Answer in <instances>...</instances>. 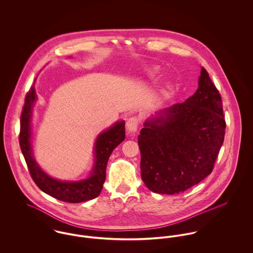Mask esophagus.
Returning a JSON list of instances; mask_svg holds the SVG:
<instances>
[{
    "instance_id": "1",
    "label": "esophagus",
    "mask_w": 253,
    "mask_h": 253,
    "mask_svg": "<svg viewBox=\"0 0 253 253\" xmlns=\"http://www.w3.org/2000/svg\"><path fill=\"white\" fill-rule=\"evenodd\" d=\"M138 125H139L138 119L136 117H131L126 121V130L129 133H134L138 128Z\"/></svg>"
}]
</instances>
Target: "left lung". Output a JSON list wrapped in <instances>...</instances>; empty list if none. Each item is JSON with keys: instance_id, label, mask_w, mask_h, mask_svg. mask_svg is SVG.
Instances as JSON below:
<instances>
[{"instance_id": "8db88e82", "label": "left lung", "mask_w": 253, "mask_h": 253, "mask_svg": "<svg viewBox=\"0 0 253 253\" xmlns=\"http://www.w3.org/2000/svg\"><path fill=\"white\" fill-rule=\"evenodd\" d=\"M226 123L221 95L203 67L197 91L148 119L138 135L141 178L158 194H179L213 169Z\"/></svg>"}]
</instances>
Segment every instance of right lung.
Wrapping results in <instances>:
<instances>
[{"mask_svg": "<svg viewBox=\"0 0 253 253\" xmlns=\"http://www.w3.org/2000/svg\"><path fill=\"white\" fill-rule=\"evenodd\" d=\"M37 95L34 85L25 97L20 117L19 144L29 172L37 186L45 194L66 203L77 204L92 200L99 196L106 178V167L113 150L126 138L125 122L116 123L106 131L100 133L95 141V163L88 178L81 181L54 179L42 170L33 158L31 148V119Z\"/></svg>", "mask_w": 253, "mask_h": 253, "instance_id": "1", "label": "right lung"}]
</instances>
